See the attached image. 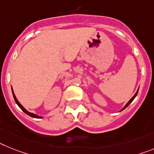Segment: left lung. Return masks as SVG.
Segmentation results:
<instances>
[{"mask_svg":"<svg viewBox=\"0 0 154 154\" xmlns=\"http://www.w3.org/2000/svg\"><path fill=\"white\" fill-rule=\"evenodd\" d=\"M138 91H136V93H135V95H134V96H133V97H132V98H131V99H130V101H129V102H128V103H127V104H126V105H125V107H124V108H123V109H125V108H126V107H127V106H128V105H129V104H130V103H131V102H132V101H133V100H134V99H135V97H136L137 94H138ZM123 109H122V110H123Z\"/></svg>","mask_w":154,"mask_h":154,"instance_id":"1","label":"left lung"}]
</instances>
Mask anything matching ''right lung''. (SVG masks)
Here are the masks:
<instances>
[{"label": "right lung", "mask_w": 154, "mask_h": 154, "mask_svg": "<svg viewBox=\"0 0 154 154\" xmlns=\"http://www.w3.org/2000/svg\"><path fill=\"white\" fill-rule=\"evenodd\" d=\"M12 94H13V97H14V99H15V103H17V105L19 106V107H20V109H21L22 110H23V112H24V113H26V114H27V115H29V116H30V117H34V118H41V117H39V116H37V115H36V114H33V113H29V112H28V111H27L26 109L25 108H24V107H23V106H22L21 104H20V103H19V102L18 101V100H17V99H16V97H15V94H14V92H13V90H12Z\"/></svg>", "instance_id": "right-lung-1"}]
</instances>
